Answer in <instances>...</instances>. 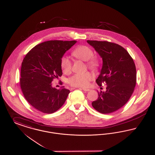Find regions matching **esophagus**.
Instances as JSON below:
<instances>
[{"mask_svg":"<svg viewBox=\"0 0 155 155\" xmlns=\"http://www.w3.org/2000/svg\"><path fill=\"white\" fill-rule=\"evenodd\" d=\"M82 90H83V91H90V89L83 88H82Z\"/></svg>","mask_w":155,"mask_h":155,"instance_id":"obj_1","label":"esophagus"}]
</instances>
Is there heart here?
<instances>
[{"label":"heart","instance_id":"b5f03b06","mask_svg":"<svg viewBox=\"0 0 155 155\" xmlns=\"http://www.w3.org/2000/svg\"><path fill=\"white\" fill-rule=\"evenodd\" d=\"M72 54L76 58L87 61V66L91 69L95 70L99 66L98 60L93 56L94 53L92 50L87 46L80 45L74 49ZM60 66L64 73H69L71 71L72 63L68 58L63 57L60 60ZM93 78L92 73L86 71L82 73L74 74L68 79V82L72 87H87Z\"/></svg>","mask_w":155,"mask_h":155}]
</instances>
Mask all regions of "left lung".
Returning a JSON list of instances; mask_svg holds the SVG:
<instances>
[{"label":"left lung","mask_w":155,"mask_h":155,"mask_svg":"<svg viewBox=\"0 0 155 155\" xmlns=\"http://www.w3.org/2000/svg\"><path fill=\"white\" fill-rule=\"evenodd\" d=\"M103 59L101 74L96 80L101 87L105 82L106 91L98 92V99L92 102L93 107L102 114L117 110L133 94L137 81L136 67L133 58L119 45L108 41L88 40Z\"/></svg>","instance_id":"obj_1"}]
</instances>
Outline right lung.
<instances>
[{
    "label": "right lung",
    "instance_id": "obj_1",
    "mask_svg": "<svg viewBox=\"0 0 155 155\" xmlns=\"http://www.w3.org/2000/svg\"><path fill=\"white\" fill-rule=\"evenodd\" d=\"M76 41H48L31 49L22 60L20 87L30 104L39 111L51 114L59 110L70 91L53 88L52 81L62 75L60 60ZM62 85V82H60Z\"/></svg>",
    "mask_w": 155,
    "mask_h": 155
}]
</instances>
